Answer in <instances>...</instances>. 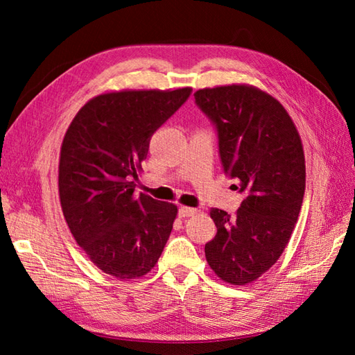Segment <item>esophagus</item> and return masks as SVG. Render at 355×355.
<instances>
[{"label":"esophagus","mask_w":355,"mask_h":355,"mask_svg":"<svg viewBox=\"0 0 355 355\" xmlns=\"http://www.w3.org/2000/svg\"><path fill=\"white\" fill-rule=\"evenodd\" d=\"M198 212V209H193V207H187V206H182L180 207V210H178V214H180V216H193L195 214Z\"/></svg>","instance_id":"obj_1"}]
</instances>
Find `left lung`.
<instances>
[{"label":"left lung","instance_id":"8db88e82","mask_svg":"<svg viewBox=\"0 0 355 355\" xmlns=\"http://www.w3.org/2000/svg\"><path fill=\"white\" fill-rule=\"evenodd\" d=\"M193 96L216 126L224 172L245 195L233 216L210 209L216 235L206 259L224 282L247 285L275 266L296 225L305 192L302 140L281 102L259 88L233 84Z\"/></svg>","mask_w":355,"mask_h":355}]
</instances>
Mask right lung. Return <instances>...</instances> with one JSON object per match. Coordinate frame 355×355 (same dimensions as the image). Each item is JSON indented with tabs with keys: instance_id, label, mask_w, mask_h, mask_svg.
Segmentation results:
<instances>
[{
	"instance_id": "add662e5",
	"label": "right lung",
	"mask_w": 355,
	"mask_h": 355,
	"mask_svg": "<svg viewBox=\"0 0 355 355\" xmlns=\"http://www.w3.org/2000/svg\"><path fill=\"white\" fill-rule=\"evenodd\" d=\"M192 88L123 89L88 101L61 146L59 198L71 235L94 266L117 279L141 277L168 243L178 209L135 193L153 134Z\"/></svg>"
}]
</instances>
